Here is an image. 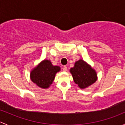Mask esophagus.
<instances>
[{
  "instance_id": "obj_1",
  "label": "esophagus",
  "mask_w": 125,
  "mask_h": 125,
  "mask_svg": "<svg viewBox=\"0 0 125 125\" xmlns=\"http://www.w3.org/2000/svg\"><path fill=\"white\" fill-rule=\"evenodd\" d=\"M63 71H67V66H64L63 67Z\"/></svg>"
}]
</instances>
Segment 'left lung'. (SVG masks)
Segmentation results:
<instances>
[{"label": "left lung", "mask_w": 125, "mask_h": 125, "mask_svg": "<svg viewBox=\"0 0 125 125\" xmlns=\"http://www.w3.org/2000/svg\"><path fill=\"white\" fill-rule=\"evenodd\" d=\"M70 73L74 82L81 89L93 85L97 80L95 71L82 59L75 63L74 67L70 69Z\"/></svg>", "instance_id": "left-lung-1"}]
</instances>
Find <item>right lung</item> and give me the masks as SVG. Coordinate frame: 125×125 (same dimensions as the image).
<instances>
[{
	"mask_svg": "<svg viewBox=\"0 0 125 125\" xmlns=\"http://www.w3.org/2000/svg\"><path fill=\"white\" fill-rule=\"evenodd\" d=\"M60 71L59 66L52 65L50 60H44L31 71L30 78L37 86L45 89L52 84L55 74Z\"/></svg>",
	"mask_w": 125,
	"mask_h": 125,
	"instance_id": "add662e5",
	"label": "right lung"
}]
</instances>
